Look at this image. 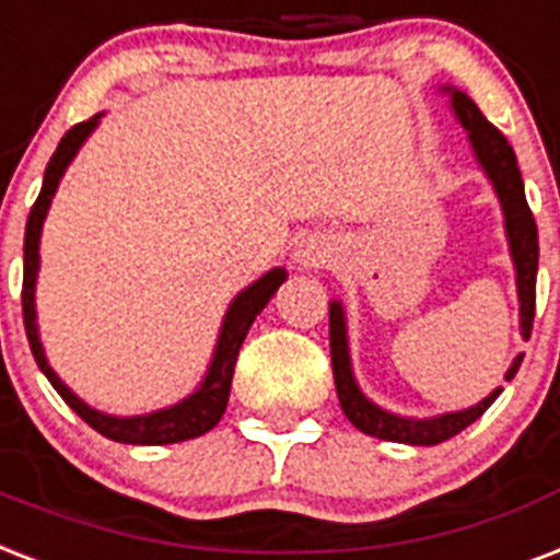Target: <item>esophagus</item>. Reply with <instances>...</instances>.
Returning a JSON list of instances; mask_svg holds the SVG:
<instances>
[{
    "mask_svg": "<svg viewBox=\"0 0 560 560\" xmlns=\"http://www.w3.org/2000/svg\"><path fill=\"white\" fill-rule=\"evenodd\" d=\"M324 257H327V250L320 248V245H312V242H306V245H301V248H298V262L306 268L320 266V262H324Z\"/></svg>",
    "mask_w": 560,
    "mask_h": 560,
    "instance_id": "esophagus-1",
    "label": "esophagus"
}]
</instances>
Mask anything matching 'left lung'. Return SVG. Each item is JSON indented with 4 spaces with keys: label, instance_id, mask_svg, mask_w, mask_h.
<instances>
[{
    "label": "left lung",
    "instance_id": "left-lung-1",
    "mask_svg": "<svg viewBox=\"0 0 560 560\" xmlns=\"http://www.w3.org/2000/svg\"><path fill=\"white\" fill-rule=\"evenodd\" d=\"M453 107H456L458 119L470 133L476 158L485 166L488 177L493 180V189L500 195L502 212H505V231H509L511 257H514V268H517V292H520V324H523V336L528 339L532 324H535V283H537V224L535 215L528 210L526 192H523V177H520L517 158L509 140L502 137L500 128H493L482 116V110L476 107V102L467 93L456 90L453 93ZM329 357H332V376H336V392H339V402L348 420L357 429L368 432V435L383 438V441H397V444H418L432 446L441 444L446 438L458 435L462 429L470 427L476 418H482L485 409L497 400V392H491L482 402H476L465 411H453V415H441V418L429 420H409L388 415L380 406L362 397V392L353 383L348 359V339H345V315H341L339 303L329 306ZM523 353L514 359V365L509 368L505 380L517 374Z\"/></svg>",
    "mask_w": 560,
    "mask_h": 560
}]
</instances>
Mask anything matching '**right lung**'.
Returning a JSON list of instances; mask_svg holds the SVG:
<instances>
[{
	"label": "right lung",
	"instance_id": "add662e5",
	"mask_svg": "<svg viewBox=\"0 0 560 560\" xmlns=\"http://www.w3.org/2000/svg\"><path fill=\"white\" fill-rule=\"evenodd\" d=\"M102 116V114H98ZM98 116L86 119V122L72 125L63 140L58 142V151L51 154L49 166H46V177H43V189L34 201L32 212H28V224H25V259H23V320H25V336L32 345V353L37 359V365L49 383L55 385V392L69 402V409L75 411L78 418L86 420L95 432H102L110 441H122V444H177L186 438H198L203 432H210L221 420L224 409H228V397H231V383H233V368H236V357L245 336H248L250 324L257 318L262 306L271 301V294L277 292V285L285 280L283 268L268 271L266 277H259L257 283L248 285L245 292L231 303V310L224 315V327H221L219 348L212 357L210 374L201 383V388L186 397L184 402H177L172 409L154 411V415H142V418H110L102 411L90 409L86 402H81L75 394L69 392L67 385L60 383L58 374L51 371L46 357H43L40 339H37V324H34V280H37V262H40V228L49 210L51 195L58 189V180L63 175V168L69 166V160L75 158V151L81 149V142L86 140V133L93 131Z\"/></svg>",
	"mask_w": 560,
	"mask_h": 560
}]
</instances>
